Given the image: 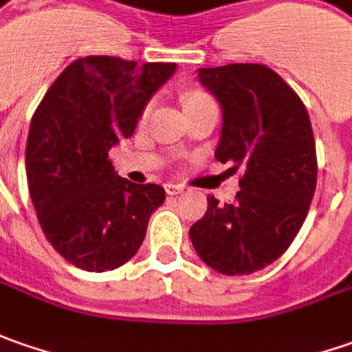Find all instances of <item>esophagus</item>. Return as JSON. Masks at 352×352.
<instances>
[{"label":"esophagus","mask_w":352,"mask_h":352,"mask_svg":"<svg viewBox=\"0 0 352 352\" xmlns=\"http://www.w3.org/2000/svg\"><path fill=\"white\" fill-rule=\"evenodd\" d=\"M183 190H185V185H179V183H167L165 185V192L167 195H179Z\"/></svg>","instance_id":"34e87169"}]
</instances>
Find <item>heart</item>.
<instances>
[{"mask_svg":"<svg viewBox=\"0 0 352 352\" xmlns=\"http://www.w3.org/2000/svg\"><path fill=\"white\" fill-rule=\"evenodd\" d=\"M214 101L202 91H188L183 95V107L187 109H195V107H204V104H212Z\"/></svg>","mask_w":352,"mask_h":352,"instance_id":"obj_1","label":"heart"}]
</instances>
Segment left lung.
<instances>
[{
	"mask_svg": "<svg viewBox=\"0 0 352 352\" xmlns=\"http://www.w3.org/2000/svg\"><path fill=\"white\" fill-rule=\"evenodd\" d=\"M222 107L214 157L243 169L234 204L208 197L188 230L199 257L222 274H251L278 259L300 232L316 192L318 160L308 111L271 67H200Z\"/></svg>",
	"mask_w": 352,
	"mask_h": 352,
	"instance_id": "obj_1",
	"label": "left lung"
}]
</instances>
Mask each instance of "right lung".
<instances>
[{"label":"right lung","instance_id":"obj_1","mask_svg":"<svg viewBox=\"0 0 352 352\" xmlns=\"http://www.w3.org/2000/svg\"><path fill=\"white\" fill-rule=\"evenodd\" d=\"M175 69L115 56L79 58L32 116L25 153L32 204L50 245L78 269L104 273L132 259L164 204V187L120 177L109 152L134 134L148 101Z\"/></svg>","mask_w":352,"mask_h":352}]
</instances>
